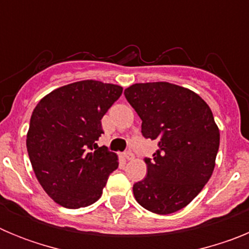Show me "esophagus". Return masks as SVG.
I'll return each instance as SVG.
<instances>
[{
    "mask_svg": "<svg viewBox=\"0 0 249 249\" xmlns=\"http://www.w3.org/2000/svg\"><path fill=\"white\" fill-rule=\"evenodd\" d=\"M123 158L127 160H132L133 158H135V156H133V153H132V152H124V153H123Z\"/></svg>",
    "mask_w": 249,
    "mask_h": 249,
    "instance_id": "obj_1",
    "label": "esophagus"
}]
</instances>
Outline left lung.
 <instances>
[{
    "label": "left lung",
    "instance_id": "left-lung-1",
    "mask_svg": "<svg viewBox=\"0 0 249 249\" xmlns=\"http://www.w3.org/2000/svg\"><path fill=\"white\" fill-rule=\"evenodd\" d=\"M124 96L142 120V135L158 141L147 177L133 184L141 206L157 214L177 212L191 203L215 166L219 129L198 94L168 82L135 83Z\"/></svg>",
    "mask_w": 249,
    "mask_h": 249
}]
</instances>
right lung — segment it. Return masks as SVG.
<instances>
[{
	"mask_svg": "<svg viewBox=\"0 0 249 249\" xmlns=\"http://www.w3.org/2000/svg\"><path fill=\"white\" fill-rule=\"evenodd\" d=\"M122 91L112 83L78 81L50 92L35 107L28 157L39 184L59 206L76 210L98 201L117 169V155L96 141L103 133L101 120Z\"/></svg>",
	"mask_w": 249,
	"mask_h": 249,
	"instance_id": "1",
	"label": "right lung"
}]
</instances>
